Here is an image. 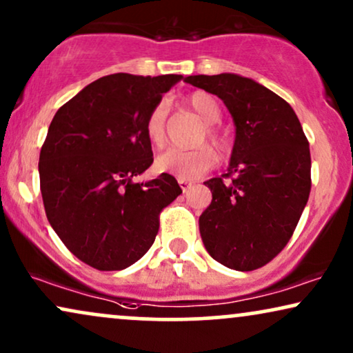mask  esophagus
I'll return each mask as SVG.
<instances>
[{"mask_svg":"<svg viewBox=\"0 0 353 353\" xmlns=\"http://www.w3.org/2000/svg\"><path fill=\"white\" fill-rule=\"evenodd\" d=\"M179 185H181L182 190L187 192L192 187V182H189V181H179Z\"/></svg>","mask_w":353,"mask_h":353,"instance_id":"1","label":"esophagus"}]
</instances>
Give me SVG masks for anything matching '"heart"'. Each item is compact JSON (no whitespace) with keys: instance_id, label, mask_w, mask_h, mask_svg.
<instances>
[{"instance_id":"b5f03b06","label":"heart","mask_w":353,"mask_h":353,"mask_svg":"<svg viewBox=\"0 0 353 353\" xmlns=\"http://www.w3.org/2000/svg\"><path fill=\"white\" fill-rule=\"evenodd\" d=\"M185 104L207 123L203 138L208 140L218 148L223 150L226 146V138L223 132L216 127L221 120V105L213 94L205 91H195L187 96ZM168 104L164 101L158 102L150 110L148 117L145 120V135L154 148H161L166 143L168 130ZM218 154L210 145L199 146L195 150H169L166 153L156 158L154 168L158 172L169 174L177 177L179 181H195L205 172L216 166Z\"/></svg>"}]
</instances>
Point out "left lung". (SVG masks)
Wrapping results in <instances>:
<instances>
[{
	"label": "left lung",
	"instance_id": "obj_1",
	"mask_svg": "<svg viewBox=\"0 0 353 353\" xmlns=\"http://www.w3.org/2000/svg\"><path fill=\"white\" fill-rule=\"evenodd\" d=\"M228 107L236 138L228 172L205 182L212 203L199 218L210 256L249 272L270 262L292 238L311 190V154L287 101L233 73L187 77Z\"/></svg>",
	"mask_w": 353,
	"mask_h": 353
}]
</instances>
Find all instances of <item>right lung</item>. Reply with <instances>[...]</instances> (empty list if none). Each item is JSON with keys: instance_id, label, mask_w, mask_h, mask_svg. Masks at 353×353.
<instances>
[{"instance_id": "add662e5", "label": "right lung", "mask_w": 353, "mask_h": 353, "mask_svg": "<svg viewBox=\"0 0 353 353\" xmlns=\"http://www.w3.org/2000/svg\"><path fill=\"white\" fill-rule=\"evenodd\" d=\"M181 79L109 74L57 110L40 150V192L48 223L84 264H135L154 243L161 210L182 194L169 174L132 181L153 163L145 120Z\"/></svg>"}]
</instances>
